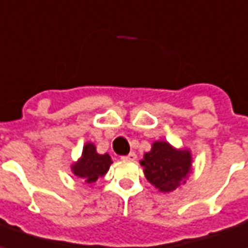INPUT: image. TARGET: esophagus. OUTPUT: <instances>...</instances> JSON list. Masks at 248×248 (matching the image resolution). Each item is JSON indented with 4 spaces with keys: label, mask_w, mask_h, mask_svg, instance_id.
Wrapping results in <instances>:
<instances>
[{
    "label": "esophagus",
    "mask_w": 248,
    "mask_h": 248,
    "mask_svg": "<svg viewBox=\"0 0 248 248\" xmlns=\"http://www.w3.org/2000/svg\"><path fill=\"white\" fill-rule=\"evenodd\" d=\"M121 159H123V160H125V161H135L136 159H138V156H136V154H135V152H131L129 155L123 156Z\"/></svg>",
    "instance_id": "esophagus-1"
}]
</instances>
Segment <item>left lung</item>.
I'll return each mask as SVG.
<instances>
[{"instance_id":"left-lung-1","label":"left lung","mask_w":248,"mask_h":248,"mask_svg":"<svg viewBox=\"0 0 248 248\" xmlns=\"http://www.w3.org/2000/svg\"><path fill=\"white\" fill-rule=\"evenodd\" d=\"M140 164L149 183L161 192H172L186 183L192 168V155L187 148H175L166 140L152 143Z\"/></svg>"}]
</instances>
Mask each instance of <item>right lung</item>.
Returning a JSON list of instances; mask_svg holds the SVG:
<instances>
[{
  "instance_id": "1",
  "label": "right lung",
  "mask_w": 248,
  "mask_h": 248,
  "mask_svg": "<svg viewBox=\"0 0 248 248\" xmlns=\"http://www.w3.org/2000/svg\"><path fill=\"white\" fill-rule=\"evenodd\" d=\"M112 159L108 154L100 155L93 143H85L80 159L71 166L75 176L84 184H93L99 177H103L109 170Z\"/></svg>"
}]
</instances>
